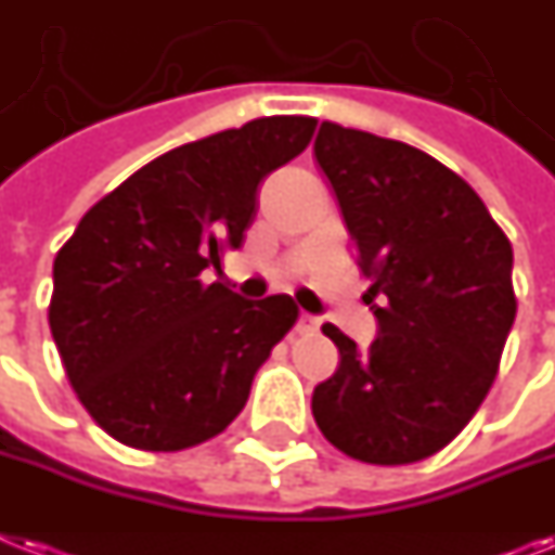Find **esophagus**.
<instances>
[{"label": "esophagus", "mask_w": 555, "mask_h": 555, "mask_svg": "<svg viewBox=\"0 0 555 555\" xmlns=\"http://www.w3.org/2000/svg\"><path fill=\"white\" fill-rule=\"evenodd\" d=\"M296 331H299V333H317L319 331V319L310 317V313H301L299 322H296Z\"/></svg>", "instance_id": "34e87169"}]
</instances>
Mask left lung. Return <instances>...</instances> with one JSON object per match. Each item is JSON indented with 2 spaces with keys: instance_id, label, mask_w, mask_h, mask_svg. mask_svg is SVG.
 Listing matches in <instances>:
<instances>
[{
  "instance_id": "obj_1",
  "label": "left lung",
  "mask_w": 555,
  "mask_h": 555,
  "mask_svg": "<svg viewBox=\"0 0 555 555\" xmlns=\"http://www.w3.org/2000/svg\"><path fill=\"white\" fill-rule=\"evenodd\" d=\"M313 153L379 319L367 350L322 327L341 362L313 390V418L345 456L422 462L465 430L496 379L516 319L511 238L462 176L418 147L322 121Z\"/></svg>"
}]
</instances>
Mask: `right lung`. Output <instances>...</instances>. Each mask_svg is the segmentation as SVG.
I'll return each mask as SVG.
<instances>
[{"label": "right lung", "instance_id": "obj_1", "mask_svg": "<svg viewBox=\"0 0 555 555\" xmlns=\"http://www.w3.org/2000/svg\"><path fill=\"white\" fill-rule=\"evenodd\" d=\"M313 130V116H262L162 153L62 245L48 322L76 399L107 436L173 453L242 413L299 308L285 293L242 299L205 270L242 247L259 184Z\"/></svg>", "mask_w": 555, "mask_h": 555}]
</instances>
